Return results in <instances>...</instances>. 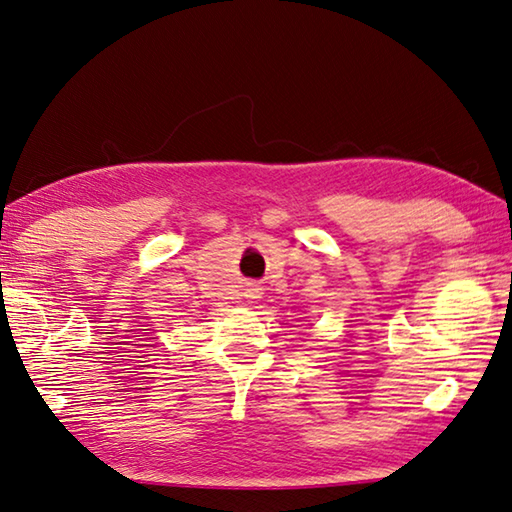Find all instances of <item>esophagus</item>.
Returning a JSON list of instances; mask_svg holds the SVG:
<instances>
[{"label": "esophagus", "instance_id": "34e87169", "mask_svg": "<svg viewBox=\"0 0 512 512\" xmlns=\"http://www.w3.org/2000/svg\"><path fill=\"white\" fill-rule=\"evenodd\" d=\"M246 298H259V289L257 287L246 289Z\"/></svg>", "mask_w": 512, "mask_h": 512}]
</instances>
